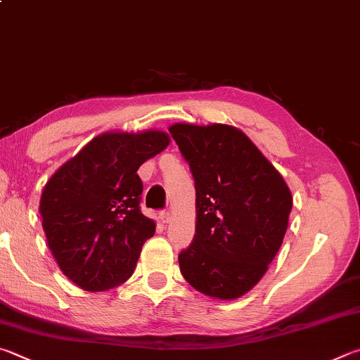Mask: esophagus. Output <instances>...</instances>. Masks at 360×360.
Instances as JSON below:
<instances>
[{"instance_id": "esophagus-1", "label": "esophagus", "mask_w": 360, "mask_h": 360, "mask_svg": "<svg viewBox=\"0 0 360 360\" xmlns=\"http://www.w3.org/2000/svg\"><path fill=\"white\" fill-rule=\"evenodd\" d=\"M159 219H160L162 224H168V221L172 220V215H169V212H168V211H160V214H159Z\"/></svg>"}]
</instances>
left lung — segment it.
<instances>
[{
	"label": "left lung",
	"mask_w": 360,
	"mask_h": 360,
	"mask_svg": "<svg viewBox=\"0 0 360 360\" xmlns=\"http://www.w3.org/2000/svg\"><path fill=\"white\" fill-rule=\"evenodd\" d=\"M168 130L197 191V228L179 253L181 274L206 296L240 297L259 282L283 243L290 188L236 127L173 124Z\"/></svg>",
	"instance_id": "left-lung-1"
}]
</instances>
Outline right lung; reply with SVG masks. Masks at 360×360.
Returning a JSON list of instances; mask_svg holds the SVG:
<instances>
[{
    "mask_svg": "<svg viewBox=\"0 0 360 360\" xmlns=\"http://www.w3.org/2000/svg\"><path fill=\"white\" fill-rule=\"evenodd\" d=\"M160 130L107 132L91 140L44 187L39 211L64 276L105 291L132 276L155 224L140 211L141 163L168 146Z\"/></svg>",
    "mask_w": 360,
    "mask_h": 360,
    "instance_id": "add662e5",
    "label": "right lung"
}]
</instances>
